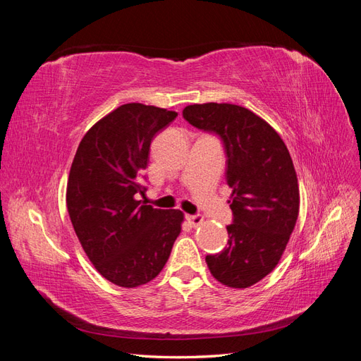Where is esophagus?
<instances>
[{
    "mask_svg": "<svg viewBox=\"0 0 361 361\" xmlns=\"http://www.w3.org/2000/svg\"><path fill=\"white\" fill-rule=\"evenodd\" d=\"M187 221L190 223L191 227H199L200 224H203V216L202 215H187Z\"/></svg>",
    "mask_w": 361,
    "mask_h": 361,
    "instance_id": "34e87169",
    "label": "esophagus"
}]
</instances>
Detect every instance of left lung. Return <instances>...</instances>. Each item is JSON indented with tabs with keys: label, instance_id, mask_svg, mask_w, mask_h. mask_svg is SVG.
Listing matches in <instances>:
<instances>
[{
	"label": "left lung",
	"instance_id": "obj_1",
	"mask_svg": "<svg viewBox=\"0 0 361 361\" xmlns=\"http://www.w3.org/2000/svg\"><path fill=\"white\" fill-rule=\"evenodd\" d=\"M182 114L192 126L220 135L227 155L233 223L227 226V247L206 256L207 268L228 288L253 286L277 267L298 218L289 150L274 128L244 106L194 104Z\"/></svg>",
	"mask_w": 361,
	"mask_h": 361
}]
</instances>
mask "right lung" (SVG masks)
I'll use <instances>...</instances> for the list:
<instances>
[{"mask_svg":"<svg viewBox=\"0 0 361 361\" xmlns=\"http://www.w3.org/2000/svg\"><path fill=\"white\" fill-rule=\"evenodd\" d=\"M176 111L125 104L96 122L76 150L66 190L73 231L94 268L108 281L137 288L154 280L180 233L179 209L135 200L157 133Z\"/></svg>","mask_w":361,"mask_h":361,"instance_id":"1","label":"right lung"}]
</instances>
